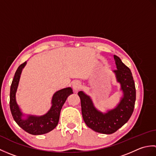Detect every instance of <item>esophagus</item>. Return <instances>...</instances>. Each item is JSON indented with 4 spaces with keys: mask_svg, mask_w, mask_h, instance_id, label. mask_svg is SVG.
<instances>
[{
    "mask_svg": "<svg viewBox=\"0 0 156 156\" xmlns=\"http://www.w3.org/2000/svg\"><path fill=\"white\" fill-rule=\"evenodd\" d=\"M72 87H73V90H74V91H75L76 92H78L81 88V83L80 82H76L74 84H73Z\"/></svg>",
    "mask_w": 156,
    "mask_h": 156,
    "instance_id": "obj_1",
    "label": "esophagus"
}]
</instances>
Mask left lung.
Instances as JSON below:
<instances>
[{"label":"left lung","instance_id":"obj_1","mask_svg":"<svg viewBox=\"0 0 156 156\" xmlns=\"http://www.w3.org/2000/svg\"><path fill=\"white\" fill-rule=\"evenodd\" d=\"M117 69L113 71L116 80L121 85L122 97L114 108L102 112L95 107L90 96L78 92L80 98L82 114L89 128L98 133L112 134L127 122L133 113L136 91L132 73L118 56L114 55Z\"/></svg>","mask_w":156,"mask_h":156}]
</instances>
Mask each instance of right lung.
Wrapping results in <instances>:
<instances>
[{
    "label": "right lung",
    "instance_id": "obj_1",
    "mask_svg": "<svg viewBox=\"0 0 156 156\" xmlns=\"http://www.w3.org/2000/svg\"><path fill=\"white\" fill-rule=\"evenodd\" d=\"M27 64L25 62L20 65L14 76L10 91V108L15 121L23 130L31 135H38L49 133L57 126L60 111L66 99L73 94L70 87L55 92L52 97L51 107L47 113L41 116L23 113L16 101V92L23 69Z\"/></svg>",
    "mask_w": 156,
    "mask_h": 156
}]
</instances>
